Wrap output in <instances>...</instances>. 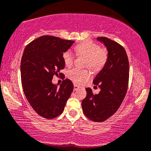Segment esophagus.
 Instances as JSON below:
<instances>
[{"label": "esophagus", "mask_w": 151, "mask_h": 151, "mask_svg": "<svg viewBox=\"0 0 151 151\" xmlns=\"http://www.w3.org/2000/svg\"><path fill=\"white\" fill-rule=\"evenodd\" d=\"M74 91H77L78 89V86H77V85H74Z\"/></svg>", "instance_id": "1"}]
</instances>
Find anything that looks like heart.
Returning a JSON list of instances; mask_svg holds the SVG:
<instances>
[{"label": "heart", "mask_w": 151, "mask_h": 151, "mask_svg": "<svg viewBox=\"0 0 151 151\" xmlns=\"http://www.w3.org/2000/svg\"><path fill=\"white\" fill-rule=\"evenodd\" d=\"M75 50L77 55L86 57L85 65L93 70H101L107 63L108 58L107 49L102 48L94 42H83L76 45ZM74 58V54L70 50H66L63 54V60L67 66L73 65ZM91 75V71L88 69L73 68L68 72V76L77 83H81L88 79Z\"/></svg>", "instance_id": "1"}]
</instances>
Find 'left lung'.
Returning <instances> with one entry per match:
<instances>
[{
  "instance_id": "1",
  "label": "left lung",
  "mask_w": 151,
  "mask_h": 151,
  "mask_svg": "<svg viewBox=\"0 0 151 151\" xmlns=\"http://www.w3.org/2000/svg\"><path fill=\"white\" fill-rule=\"evenodd\" d=\"M108 51L107 63L93 80L98 94L86 88V97L82 101L85 116L96 122H103L111 117L121 106L126 96L129 81V61L123 46L106 37H98Z\"/></svg>"
}]
</instances>
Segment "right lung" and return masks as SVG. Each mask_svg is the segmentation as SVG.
Listing matches in <instances>:
<instances>
[{
  "instance_id": "1",
  "label": "right lung",
  "mask_w": 151,
  "mask_h": 151,
  "mask_svg": "<svg viewBox=\"0 0 151 151\" xmlns=\"http://www.w3.org/2000/svg\"><path fill=\"white\" fill-rule=\"evenodd\" d=\"M73 40L52 35H43L28 43L22 55L21 73L23 92L31 107L39 116L52 119L60 116L73 90L69 79L60 88L53 84L55 76L65 67L63 54Z\"/></svg>"
}]
</instances>
